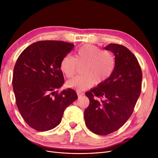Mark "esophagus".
Segmentation results:
<instances>
[{
    "mask_svg": "<svg viewBox=\"0 0 158 158\" xmlns=\"http://www.w3.org/2000/svg\"><path fill=\"white\" fill-rule=\"evenodd\" d=\"M76 93H77L78 96H81V95H83L84 94L82 92V91H80V90H77L76 91Z\"/></svg>",
    "mask_w": 158,
    "mask_h": 158,
    "instance_id": "obj_1",
    "label": "esophagus"
}]
</instances>
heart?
<instances>
[{"instance_id": "obj_1", "label": "heart", "mask_w": 158, "mask_h": 158, "mask_svg": "<svg viewBox=\"0 0 158 158\" xmlns=\"http://www.w3.org/2000/svg\"><path fill=\"white\" fill-rule=\"evenodd\" d=\"M83 74L76 76L67 82L69 87L85 89L97 82L102 84L114 73L116 66L114 56L109 51H103L94 45H85L76 51L75 56L66 55L61 59L60 69L66 77L72 78L78 66L83 65Z\"/></svg>"}]
</instances>
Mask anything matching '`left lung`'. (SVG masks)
Segmentation results:
<instances>
[{
    "label": "left lung",
    "mask_w": 158,
    "mask_h": 158,
    "mask_svg": "<svg viewBox=\"0 0 158 158\" xmlns=\"http://www.w3.org/2000/svg\"><path fill=\"white\" fill-rule=\"evenodd\" d=\"M105 49L115 55V69L107 81L85 93L89 105L84 111L85 125L99 135L116 131L127 121L142 88V70L132 52L115 44H109Z\"/></svg>",
    "instance_id": "left-lung-1"
}]
</instances>
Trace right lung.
Listing matches in <instances>:
<instances>
[{"instance_id":"obj_1","label":"right lung","mask_w":158,"mask_h":158,"mask_svg":"<svg viewBox=\"0 0 158 158\" xmlns=\"http://www.w3.org/2000/svg\"><path fill=\"white\" fill-rule=\"evenodd\" d=\"M73 47L62 41H37L16 60L12 78L16 103L23 120L37 131L59 125L65 109L78 98L73 89L58 92L64 83L60 60Z\"/></svg>"}]
</instances>
